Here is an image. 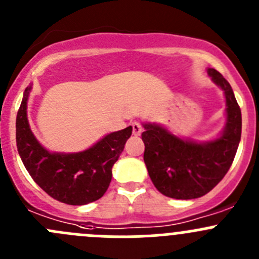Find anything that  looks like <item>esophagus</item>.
I'll return each mask as SVG.
<instances>
[{
  "label": "esophagus",
  "instance_id": "obj_1",
  "mask_svg": "<svg viewBox=\"0 0 259 259\" xmlns=\"http://www.w3.org/2000/svg\"><path fill=\"white\" fill-rule=\"evenodd\" d=\"M132 132L135 136H140L142 134V125L139 122H134L132 123Z\"/></svg>",
  "mask_w": 259,
  "mask_h": 259
}]
</instances>
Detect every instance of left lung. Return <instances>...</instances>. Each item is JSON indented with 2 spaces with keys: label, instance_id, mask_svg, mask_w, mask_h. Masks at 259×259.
<instances>
[{
  "label": "left lung",
  "instance_id": "8db88e82",
  "mask_svg": "<svg viewBox=\"0 0 259 259\" xmlns=\"http://www.w3.org/2000/svg\"><path fill=\"white\" fill-rule=\"evenodd\" d=\"M225 95L226 123L215 140L181 139L156 123H144V160L152 183L164 196L193 199L205 196L230 169L242 136V112L230 83L215 68H207Z\"/></svg>",
  "mask_w": 259,
  "mask_h": 259
}]
</instances>
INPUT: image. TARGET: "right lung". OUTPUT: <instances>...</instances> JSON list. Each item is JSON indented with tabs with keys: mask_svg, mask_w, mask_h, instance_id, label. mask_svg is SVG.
I'll use <instances>...</instances> for the list:
<instances>
[{
	"mask_svg": "<svg viewBox=\"0 0 259 259\" xmlns=\"http://www.w3.org/2000/svg\"><path fill=\"white\" fill-rule=\"evenodd\" d=\"M31 85L16 115V145L24 166L44 192L67 205L81 206L104 196L112 168L132 135V127L112 132L80 152H51L35 139L28 120Z\"/></svg>",
	"mask_w": 259,
	"mask_h": 259,
	"instance_id": "obj_1",
	"label": "right lung"
}]
</instances>
